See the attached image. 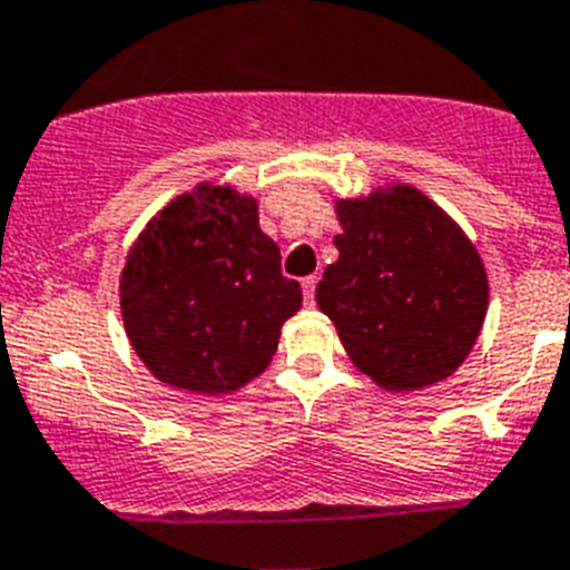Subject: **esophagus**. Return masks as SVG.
I'll return each mask as SVG.
<instances>
[{
	"mask_svg": "<svg viewBox=\"0 0 570 570\" xmlns=\"http://www.w3.org/2000/svg\"><path fill=\"white\" fill-rule=\"evenodd\" d=\"M314 288H317V276H305V279H303L305 305H314Z\"/></svg>",
	"mask_w": 570,
	"mask_h": 570,
	"instance_id": "obj_1",
	"label": "esophagus"
}]
</instances>
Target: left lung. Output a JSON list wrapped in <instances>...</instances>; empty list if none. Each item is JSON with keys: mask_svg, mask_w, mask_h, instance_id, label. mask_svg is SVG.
Masks as SVG:
<instances>
[{"mask_svg": "<svg viewBox=\"0 0 570 570\" xmlns=\"http://www.w3.org/2000/svg\"><path fill=\"white\" fill-rule=\"evenodd\" d=\"M337 262L317 285L358 370L387 390L449 379L487 317V271L460 227L411 186L337 206Z\"/></svg>", "mask_w": 570, "mask_h": 570, "instance_id": "1", "label": "left lung"}]
</instances>
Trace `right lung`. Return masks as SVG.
<instances>
[{
	"label": "right lung",
	"mask_w": 570,
	"mask_h": 570,
	"mask_svg": "<svg viewBox=\"0 0 570 570\" xmlns=\"http://www.w3.org/2000/svg\"><path fill=\"white\" fill-rule=\"evenodd\" d=\"M303 305L282 274L256 200L200 186L148 224L121 274L136 355L171 387L229 393L271 364L282 323Z\"/></svg>",
	"instance_id": "add662e5"
}]
</instances>
